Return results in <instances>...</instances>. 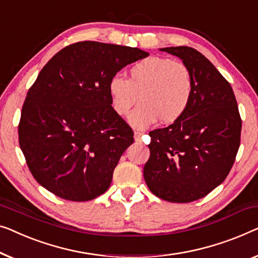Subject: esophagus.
<instances>
[{
	"mask_svg": "<svg viewBox=\"0 0 258 258\" xmlns=\"http://www.w3.org/2000/svg\"><path fill=\"white\" fill-rule=\"evenodd\" d=\"M142 135H143V134L140 133V132H135V133H134V137H135V141H136V142H141Z\"/></svg>",
	"mask_w": 258,
	"mask_h": 258,
	"instance_id": "34e87169",
	"label": "esophagus"
}]
</instances>
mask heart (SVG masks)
Returning <instances> with one entry per match:
<instances>
[{
  "mask_svg": "<svg viewBox=\"0 0 258 258\" xmlns=\"http://www.w3.org/2000/svg\"><path fill=\"white\" fill-rule=\"evenodd\" d=\"M191 71L180 61L149 57L134 64L129 79L115 74L108 83V94L115 114L125 116L141 100L128 121L135 129H145L158 120L165 124L178 121L193 96Z\"/></svg>",
  "mask_w": 258,
  "mask_h": 258,
  "instance_id": "obj_1",
  "label": "heart"
}]
</instances>
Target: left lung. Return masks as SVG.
<instances>
[{
  "label": "left lung",
  "mask_w": 258,
  "mask_h": 258,
  "mask_svg": "<svg viewBox=\"0 0 258 258\" xmlns=\"http://www.w3.org/2000/svg\"><path fill=\"white\" fill-rule=\"evenodd\" d=\"M159 50L188 67L194 91L178 121L149 134L150 158L143 175L156 197L191 203L207 196L228 175L240 148L242 121L233 88L204 54L188 46Z\"/></svg>",
  "instance_id": "left-lung-1"
}]
</instances>
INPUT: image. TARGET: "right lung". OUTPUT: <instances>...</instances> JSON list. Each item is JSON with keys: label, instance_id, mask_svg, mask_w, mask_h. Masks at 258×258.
<instances>
[{"label": "right lung", "instance_id": "right-lung-1", "mask_svg": "<svg viewBox=\"0 0 258 258\" xmlns=\"http://www.w3.org/2000/svg\"><path fill=\"white\" fill-rule=\"evenodd\" d=\"M148 55L87 40L62 48L43 67L22 108L18 138L44 188L70 201L92 200L109 188L134 133L111 108L108 83Z\"/></svg>", "mask_w": 258, "mask_h": 258}]
</instances>
